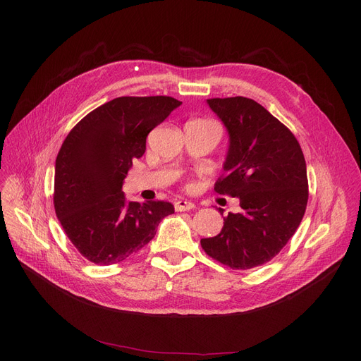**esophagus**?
<instances>
[{
	"label": "esophagus",
	"mask_w": 361,
	"mask_h": 361,
	"mask_svg": "<svg viewBox=\"0 0 361 361\" xmlns=\"http://www.w3.org/2000/svg\"><path fill=\"white\" fill-rule=\"evenodd\" d=\"M174 207H176V211H177V212H184V211H190V209H193V207H195V203L180 199V200H177V202L174 203Z\"/></svg>",
	"instance_id": "esophagus-1"
}]
</instances>
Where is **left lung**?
Returning <instances> with one entry per match:
<instances>
[{
    "label": "left lung",
    "instance_id": "8db88e82",
    "mask_svg": "<svg viewBox=\"0 0 361 361\" xmlns=\"http://www.w3.org/2000/svg\"><path fill=\"white\" fill-rule=\"evenodd\" d=\"M206 102L228 131L230 142L215 192L238 197L241 211L230 212L221 233L202 238L200 244L226 267L252 269L275 257L305 216V155L293 133L256 101L235 97Z\"/></svg>",
    "mask_w": 361,
    "mask_h": 361
}]
</instances>
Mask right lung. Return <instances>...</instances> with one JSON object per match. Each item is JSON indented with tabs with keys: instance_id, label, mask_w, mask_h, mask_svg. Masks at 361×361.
Here are the masks:
<instances>
[{
	"instance_id": "right-lung-1",
	"label": "right lung",
	"mask_w": 361,
	"mask_h": 361,
	"mask_svg": "<svg viewBox=\"0 0 361 361\" xmlns=\"http://www.w3.org/2000/svg\"><path fill=\"white\" fill-rule=\"evenodd\" d=\"M181 105L171 97H121L74 126L55 161L54 206L60 224L87 260L123 262L155 237L174 214L169 202H128L121 192L146 137Z\"/></svg>"
}]
</instances>
